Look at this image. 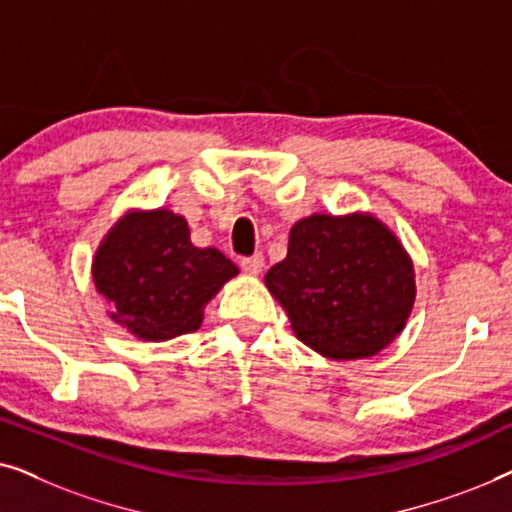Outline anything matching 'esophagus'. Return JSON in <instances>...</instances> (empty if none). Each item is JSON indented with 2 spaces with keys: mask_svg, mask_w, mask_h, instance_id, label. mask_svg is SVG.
Wrapping results in <instances>:
<instances>
[{
  "mask_svg": "<svg viewBox=\"0 0 512 512\" xmlns=\"http://www.w3.org/2000/svg\"><path fill=\"white\" fill-rule=\"evenodd\" d=\"M240 265H242V270L247 272V275H258V272L263 270V265H265V258H263V254H254V256H247V258H242Z\"/></svg>",
  "mask_w": 512,
  "mask_h": 512,
  "instance_id": "esophagus-1",
  "label": "esophagus"
}]
</instances>
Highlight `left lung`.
Segmentation results:
<instances>
[{
    "instance_id": "1",
    "label": "left lung",
    "mask_w": 512,
    "mask_h": 512,
    "mask_svg": "<svg viewBox=\"0 0 512 512\" xmlns=\"http://www.w3.org/2000/svg\"><path fill=\"white\" fill-rule=\"evenodd\" d=\"M265 284L298 340L335 361L389 345L415 305V270L391 230L370 214H312L291 228L289 251Z\"/></svg>"
}]
</instances>
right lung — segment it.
Listing matches in <instances>:
<instances>
[{
  "label": "right lung",
  "instance_id": "obj_1",
  "mask_svg": "<svg viewBox=\"0 0 512 512\" xmlns=\"http://www.w3.org/2000/svg\"><path fill=\"white\" fill-rule=\"evenodd\" d=\"M235 275L237 265L219 249L193 247L184 216L167 209L125 214L93 261L111 319L153 342L198 331L202 307Z\"/></svg>",
  "mask_w": 512,
  "mask_h": 512
}]
</instances>
